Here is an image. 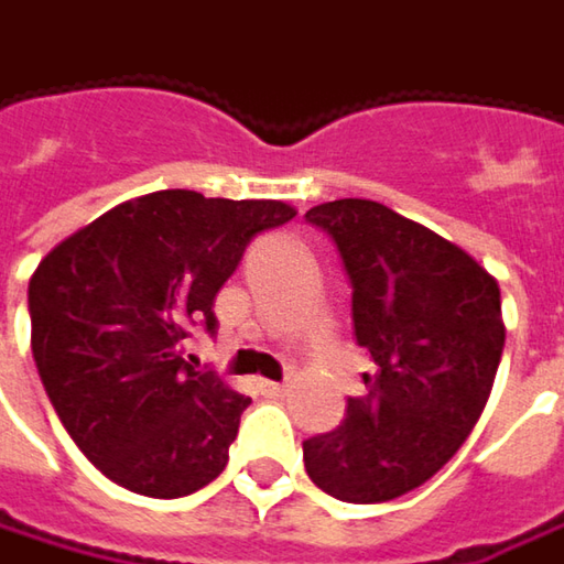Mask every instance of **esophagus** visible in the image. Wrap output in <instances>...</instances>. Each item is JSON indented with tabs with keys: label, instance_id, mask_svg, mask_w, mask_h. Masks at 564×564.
<instances>
[{
	"label": "esophagus",
	"instance_id": "esophagus-1",
	"mask_svg": "<svg viewBox=\"0 0 564 564\" xmlns=\"http://www.w3.org/2000/svg\"><path fill=\"white\" fill-rule=\"evenodd\" d=\"M261 394L264 398H283L286 394V384H281V381H261Z\"/></svg>",
	"mask_w": 564,
	"mask_h": 564
}]
</instances>
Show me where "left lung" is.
<instances>
[{
    "instance_id": "obj_1",
    "label": "left lung",
    "mask_w": 564,
    "mask_h": 564,
    "mask_svg": "<svg viewBox=\"0 0 564 564\" xmlns=\"http://www.w3.org/2000/svg\"><path fill=\"white\" fill-rule=\"evenodd\" d=\"M306 220L340 252L356 344L376 362L344 423L303 442L306 474L340 502H391L438 474L477 426L505 347L499 283L379 202L337 198Z\"/></svg>"
}]
</instances>
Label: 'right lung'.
Segmentation results:
<instances>
[{
	"mask_svg": "<svg viewBox=\"0 0 564 564\" xmlns=\"http://www.w3.org/2000/svg\"><path fill=\"white\" fill-rule=\"evenodd\" d=\"M283 202L163 188L122 202L43 258L28 286L31 350L46 398L112 482L180 499L227 467L252 398L183 359L192 325L252 236L293 220Z\"/></svg>",
	"mask_w": 564,
	"mask_h": 564,
	"instance_id": "obj_1",
	"label": "right lung"
}]
</instances>
